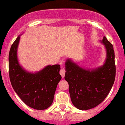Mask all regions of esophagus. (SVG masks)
<instances>
[{
	"instance_id": "obj_1",
	"label": "esophagus",
	"mask_w": 125,
	"mask_h": 125,
	"mask_svg": "<svg viewBox=\"0 0 125 125\" xmlns=\"http://www.w3.org/2000/svg\"><path fill=\"white\" fill-rule=\"evenodd\" d=\"M60 75H62V77H64L65 76V71L64 69H62L60 71Z\"/></svg>"
}]
</instances>
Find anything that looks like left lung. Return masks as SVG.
<instances>
[{
  "label": "left lung",
  "instance_id": "left-lung-1",
  "mask_svg": "<svg viewBox=\"0 0 125 125\" xmlns=\"http://www.w3.org/2000/svg\"><path fill=\"white\" fill-rule=\"evenodd\" d=\"M100 42L104 45L106 51L102 65L95 69H86L71 58H68L65 63V79L69 83L71 101L78 109H91L102 103L115 80L116 66L113 45L105 37Z\"/></svg>",
  "mask_w": 125,
  "mask_h": 125
}]
</instances>
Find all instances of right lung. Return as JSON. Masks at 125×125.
<instances>
[{
    "label": "right lung",
    "instance_id": "1",
    "mask_svg": "<svg viewBox=\"0 0 125 125\" xmlns=\"http://www.w3.org/2000/svg\"><path fill=\"white\" fill-rule=\"evenodd\" d=\"M19 35L12 44L9 54V78L12 88L28 106L44 110L52 104L58 84L62 79L60 65H49L35 72L25 70L19 63Z\"/></svg>",
    "mask_w": 125,
    "mask_h": 125
}]
</instances>
